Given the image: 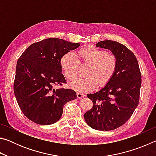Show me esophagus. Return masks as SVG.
Returning <instances> with one entry per match:
<instances>
[{
    "mask_svg": "<svg viewBox=\"0 0 156 156\" xmlns=\"http://www.w3.org/2000/svg\"><path fill=\"white\" fill-rule=\"evenodd\" d=\"M84 94L80 93V92H78V93H77V98L78 99L83 98H84Z\"/></svg>",
    "mask_w": 156,
    "mask_h": 156,
    "instance_id": "esophagus-1",
    "label": "esophagus"
}]
</instances>
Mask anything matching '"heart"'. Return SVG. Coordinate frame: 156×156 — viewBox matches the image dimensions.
<instances>
[{"label": "heart", "instance_id": "obj_1", "mask_svg": "<svg viewBox=\"0 0 156 156\" xmlns=\"http://www.w3.org/2000/svg\"><path fill=\"white\" fill-rule=\"evenodd\" d=\"M78 56L82 63H88L84 77L76 78L69 83L71 87L79 92L94 89L98 84L103 86L115 73L117 60L112 54L93 46L81 49ZM60 65L63 74L68 80H72L78 73L79 61L74 53L67 52L61 57Z\"/></svg>", "mask_w": 156, "mask_h": 156}]
</instances>
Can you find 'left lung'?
<instances>
[{
  "mask_svg": "<svg viewBox=\"0 0 156 156\" xmlns=\"http://www.w3.org/2000/svg\"><path fill=\"white\" fill-rule=\"evenodd\" d=\"M97 47L112 51L117 60L115 73L100 91L87 95L93 107L84 113L87 124L99 131H111L124 125L138 107L141 73L133 53L113 41L98 42Z\"/></svg>",
  "mask_w": 156,
  "mask_h": 156,
  "instance_id": "obj_1",
  "label": "left lung"
}]
</instances>
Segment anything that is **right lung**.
<instances>
[{"label": "right lung", "mask_w": 156, "mask_h": 156, "mask_svg": "<svg viewBox=\"0 0 156 156\" xmlns=\"http://www.w3.org/2000/svg\"><path fill=\"white\" fill-rule=\"evenodd\" d=\"M80 43L47 38L33 43L18 60L14 91L20 110L28 119L49 125L61 118L65 104L76 99L72 89H54L66 83L60 60Z\"/></svg>", "instance_id": "1"}]
</instances>
